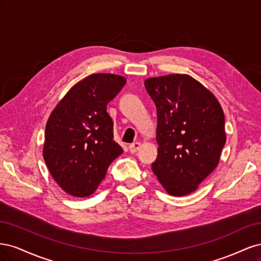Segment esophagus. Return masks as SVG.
I'll list each match as a JSON object with an SVG mask.
<instances>
[{"label": "esophagus", "instance_id": "34e87169", "mask_svg": "<svg viewBox=\"0 0 261 261\" xmlns=\"http://www.w3.org/2000/svg\"><path fill=\"white\" fill-rule=\"evenodd\" d=\"M139 148H140V143H134V144L128 146V149H129V152L130 153H135Z\"/></svg>", "mask_w": 261, "mask_h": 261}]
</instances>
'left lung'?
I'll return each instance as SVG.
<instances>
[{"label": "left lung", "instance_id": "1", "mask_svg": "<svg viewBox=\"0 0 261 261\" xmlns=\"http://www.w3.org/2000/svg\"><path fill=\"white\" fill-rule=\"evenodd\" d=\"M145 87L158 116L152 171L169 195L191 194L220 161L226 140L223 110L215 94L187 74L148 78Z\"/></svg>", "mask_w": 261, "mask_h": 261}]
</instances>
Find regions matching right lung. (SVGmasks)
Returning <instances> with one entry per match:
<instances>
[{"mask_svg": "<svg viewBox=\"0 0 261 261\" xmlns=\"http://www.w3.org/2000/svg\"><path fill=\"white\" fill-rule=\"evenodd\" d=\"M126 84L114 74H92L74 85L52 111L45 126L43 159L63 191L88 197L122 154L113 140L107 105Z\"/></svg>", "mask_w": 261, "mask_h": 261, "instance_id": "obj_1", "label": "right lung"}]
</instances>
